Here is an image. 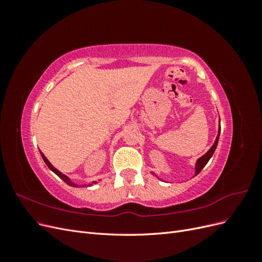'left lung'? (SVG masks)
<instances>
[{
  "label": "left lung",
  "instance_id": "left-lung-1",
  "mask_svg": "<svg viewBox=\"0 0 262 262\" xmlns=\"http://www.w3.org/2000/svg\"><path fill=\"white\" fill-rule=\"evenodd\" d=\"M220 132H221V126L219 128V134H217V137H216V139H215V142H214V144L211 146V148L208 150L207 153H205L203 156H201V157L199 158V160L196 161V163H195V175H198V173H199V172L203 169L204 166L208 164V162L210 161V158L212 157V155H213V153H214V150H215V148H216V146H217V143H219Z\"/></svg>",
  "mask_w": 262,
  "mask_h": 262
}]
</instances>
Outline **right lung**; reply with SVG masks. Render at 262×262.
Listing matches in <instances>:
<instances>
[{"instance_id": "add662e5", "label": "right lung", "mask_w": 262, "mask_h": 262, "mask_svg": "<svg viewBox=\"0 0 262 262\" xmlns=\"http://www.w3.org/2000/svg\"><path fill=\"white\" fill-rule=\"evenodd\" d=\"M40 154H41V157H42V160L45 161V163L47 164V166H48V167L55 173V175H57V176H59L63 181H64L66 182V184H68L69 186H72V187H78V185H76V184H74V182H72V181H71V179L68 177V176H66V175H63V173L61 172V171H59L57 168H54L53 167V166L50 164V162L48 161V160H47V157L42 154V152H40ZM93 184H97V181H93L92 182V184H90V185H84V186H92Z\"/></svg>"}]
</instances>
